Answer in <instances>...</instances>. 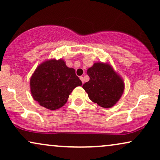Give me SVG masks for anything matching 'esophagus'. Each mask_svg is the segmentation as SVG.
<instances>
[{
    "instance_id": "1",
    "label": "esophagus",
    "mask_w": 160,
    "mask_h": 160,
    "mask_svg": "<svg viewBox=\"0 0 160 160\" xmlns=\"http://www.w3.org/2000/svg\"><path fill=\"white\" fill-rule=\"evenodd\" d=\"M80 80H81V81H82V83H83V82H84V80H83V78H82V77H80Z\"/></svg>"
}]
</instances>
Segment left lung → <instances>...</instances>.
Segmentation results:
<instances>
[{
    "instance_id": "1",
    "label": "left lung",
    "mask_w": 160,
    "mask_h": 160,
    "mask_svg": "<svg viewBox=\"0 0 160 160\" xmlns=\"http://www.w3.org/2000/svg\"><path fill=\"white\" fill-rule=\"evenodd\" d=\"M89 80L82 85L92 102L103 108H110L119 101L124 89V82L111 65L95 63L87 70Z\"/></svg>"
}]
</instances>
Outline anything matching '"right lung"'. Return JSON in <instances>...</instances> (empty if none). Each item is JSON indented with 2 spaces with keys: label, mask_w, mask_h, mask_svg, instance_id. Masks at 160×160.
<instances>
[{
  "label": "right lung",
  "mask_w": 160,
  "mask_h": 160,
  "mask_svg": "<svg viewBox=\"0 0 160 160\" xmlns=\"http://www.w3.org/2000/svg\"><path fill=\"white\" fill-rule=\"evenodd\" d=\"M33 99L45 108L55 110L65 105L69 95L82 82L62 59H50L36 68L30 78Z\"/></svg>",
  "instance_id": "right-lung-1"
}]
</instances>
